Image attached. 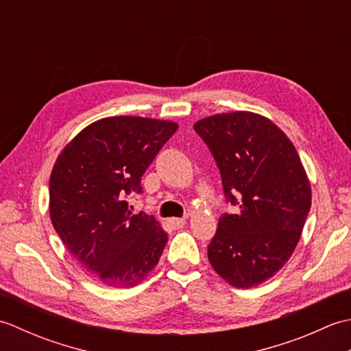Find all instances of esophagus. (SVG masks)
<instances>
[{"label":"esophagus","instance_id":"obj_1","mask_svg":"<svg viewBox=\"0 0 351 351\" xmlns=\"http://www.w3.org/2000/svg\"><path fill=\"white\" fill-rule=\"evenodd\" d=\"M169 225L173 228V229H180L185 225V219H170L169 220Z\"/></svg>","mask_w":351,"mask_h":351}]
</instances>
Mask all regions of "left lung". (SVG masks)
<instances>
[{
  "mask_svg": "<svg viewBox=\"0 0 351 351\" xmlns=\"http://www.w3.org/2000/svg\"><path fill=\"white\" fill-rule=\"evenodd\" d=\"M193 128L211 149L228 200L208 259L235 288L268 280L288 263L311 210V182L294 145L270 119L252 111L213 114Z\"/></svg>",
  "mask_w": 351,
  "mask_h": 351,
  "instance_id": "1",
  "label": "left lung"
}]
</instances>
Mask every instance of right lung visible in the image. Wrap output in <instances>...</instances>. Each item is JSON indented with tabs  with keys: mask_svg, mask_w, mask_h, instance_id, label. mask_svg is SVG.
I'll return each instance as SVG.
<instances>
[{
	"mask_svg": "<svg viewBox=\"0 0 351 351\" xmlns=\"http://www.w3.org/2000/svg\"><path fill=\"white\" fill-rule=\"evenodd\" d=\"M178 126L141 116L104 117L57 156L49 176L52 226L104 285L136 287L158 264L167 232L154 215L132 214L125 196L141 190V176Z\"/></svg>",
	"mask_w": 351,
	"mask_h": 351,
	"instance_id": "obj_1",
	"label": "right lung"
}]
</instances>
